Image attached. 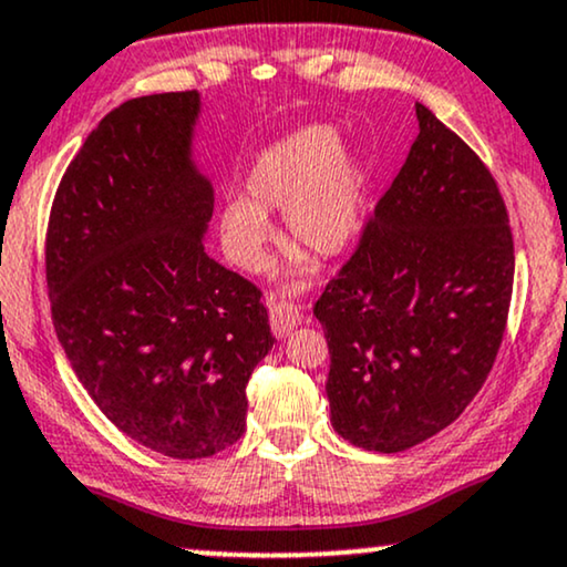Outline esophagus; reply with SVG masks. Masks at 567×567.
Masks as SVG:
<instances>
[{
	"mask_svg": "<svg viewBox=\"0 0 567 567\" xmlns=\"http://www.w3.org/2000/svg\"><path fill=\"white\" fill-rule=\"evenodd\" d=\"M269 324L277 337H290L303 324V311L292 303H269Z\"/></svg>",
	"mask_w": 567,
	"mask_h": 567,
	"instance_id": "34e87169",
	"label": "esophagus"
}]
</instances>
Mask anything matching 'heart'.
Returning <instances> with one entry per match:
<instances>
[{"instance_id":"1","label":"heart","mask_w":567,"mask_h":567,"mask_svg":"<svg viewBox=\"0 0 567 567\" xmlns=\"http://www.w3.org/2000/svg\"><path fill=\"white\" fill-rule=\"evenodd\" d=\"M369 175L361 156L342 146L332 127L292 131L256 156L243 181V198H227L217 230L227 259L243 271H261L275 240L269 214L282 212L285 238L296 243L277 277L300 288L311 256L334 259L353 246L367 217Z\"/></svg>"}]
</instances>
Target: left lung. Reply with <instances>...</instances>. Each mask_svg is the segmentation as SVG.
I'll list each match as a JSON object with an SVG mask.
<instances>
[{
  "mask_svg": "<svg viewBox=\"0 0 567 567\" xmlns=\"http://www.w3.org/2000/svg\"><path fill=\"white\" fill-rule=\"evenodd\" d=\"M403 169L361 246L313 306L329 346L334 432L400 453L450 426L482 390L513 292V235L482 159L415 104Z\"/></svg>",
  "mask_w": 567,
  "mask_h": 567,
  "instance_id": "obj_1",
  "label": "left lung"
}]
</instances>
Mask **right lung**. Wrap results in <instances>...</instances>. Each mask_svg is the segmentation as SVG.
<instances>
[{"label":"right lung","mask_w":567,"mask_h":567,"mask_svg":"<svg viewBox=\"0 0 567 567\" xmlns=\"http://www.w3.org/2000/svg\"><path fill=\"white\" fill-rule=\"evenodd\" d=\"M200 93L120 104L56 188L47 285L78 382L120 432L196 461L246 429L275 346L261 292L204 250L214 185L196 162Z\"/></svg>","instance_id":"right-lung-1"}]
</instances>
